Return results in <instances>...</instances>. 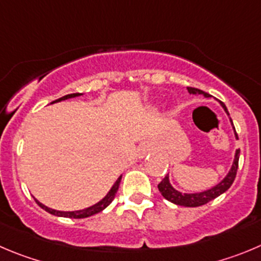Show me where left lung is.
Returning <instances> with one entry per match:
<instances>
[{"mask_svg":"<svg viewBox=\"0 0 261 261\" xmlns=\"http://www.w3.org/2000/svg\"><path fill=\"white\" fill-rule=\"evenodd\" d=\"M188 91L191 92V94H203L204 96H208V94H206V92L202 91V90L199 89H194V87H188ZM221 106H223V108L225 109V112L228 113L226 107L224 106V103H221ZM236 138L238 139L237 133H236ZM238 160H240V149L236 152L234 162H233V166L232 169H230L229 174L226 175L225 179H224L223 181L219 182L218 186L208 189V191L201 192V193H191V194L180 193V192H177L176 189H174L171 187V184H170L169 181V175H166L165 179L158 184V191L161 192V194H162L167 201L172 202V203L179 204V206H186V207H198V206H202V204L207 203V202L215 199L216 197H219L220 194H223L224 192H226L230 188V186H232L233 181H234L236 179V175H237Z\"/></svg>","mask_w":261,"mask_h":261,"instance_id":"8db88e82","label":"left lung"}]
</instances>
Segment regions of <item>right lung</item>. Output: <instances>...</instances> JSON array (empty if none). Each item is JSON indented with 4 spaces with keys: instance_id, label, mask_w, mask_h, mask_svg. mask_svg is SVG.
Listing matches in <instances>:
<instances>
[{
    "instance_id": "obj_1",
    "label": "right lung",
    "mask_w": 261,
    "mask_h": 261,
    "mask_svg": "<svg viewBox=\"0 0 261 261\" xmlns=\"http://www.w3.org/2000/svg\"><path fill=\"white\" fill-rule=\"evenodd\" d=\"M81 94H69V95H65V96L63 97H59V99H57V100H54L53 103H57V101H62V100H65V99H70V97H75V96H80ZM121 177L119 176L118 179H117V181L114 182V186L112 187V189L109 191V193L107 194L106 197H104L103 199H101L100 202H97L96 204H94V206H91V207L89 208H85V210H80V211H70V213H65V211H57V210H53V208H48L47 206H45V204H42L41 202H38L37 199H36V202H37V204L40 206L41 208H43L45 211H47L48 214H51V215H55V216H63V218H69V219H84V218H89V216H92L95 215V214L100 213V211H103L104 208L107 207V206H109V204L112 203V201L114 199V197H116V193L117 191H118V187H119V182H121Z\"/></svg>"
}]
</instances>
